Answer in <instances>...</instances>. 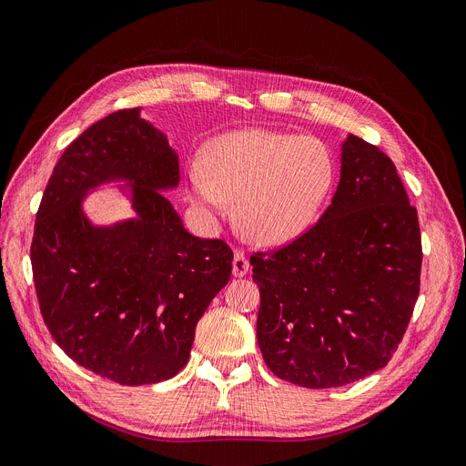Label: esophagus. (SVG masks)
I'll use <instances>...</instances> for the list:
<instances>
[{"label": "esophagus", "instance_id": "obj_1", "mask_svg": "<svg viewBox=\"0 0 466 466\" xmlns=\"http://www.w3.org/2000/svg\"><path fill=\"white\" fill-rule=\"evenodd\" d=\"M248 270H249V262L246 258V253L236 249L234 251V260H232V274L236 278H244L248 274Z\"/></svg>", "mask_w": 466, "mask_h": 466}]
</instances>
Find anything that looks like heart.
Masks as SVG:
<instances>
[{
  "label": "heart",
  "instance_id": "obj_1",
  "mask_svg": "<svg viewBox=\"0 0 466 466\" xmlns=\"http://www.w3.org/2000/svg\"><path fill=\"white\" fill-rule=\"evenodd\" d=\"M335 178L333 157L314 138L236 131L215 138L188 169L196 204L220 213L236 201L241 236L258 246L299 238L318 215Z\"/></svg>",
  "mask_w": 466,
  "mask_h": 466
}]
</instances>
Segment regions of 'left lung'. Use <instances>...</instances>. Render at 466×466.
<instances>
[{
    "label": "left lung",
    "mask_w": 466,
    "mask_h": 466,
    "mask_svg": "<svg viewBox=\"0 0 466 466\" xmlns=\"http://www.w3.org/2000/svg\"><path fill=\"white\" fill-rule=\"evenodd\" d=\"M417 209L392 159L349 135L340 180L316 225L253 253L257 340L270 371L307 389L350 384L384 368L420 286Z\"/></svg>",
    "instance_id": "obj_1"
}]
</instances>
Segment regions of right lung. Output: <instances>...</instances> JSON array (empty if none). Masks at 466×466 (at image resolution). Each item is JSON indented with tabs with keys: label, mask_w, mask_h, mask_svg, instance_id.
<instances>
[{
	"label": "right lung",
	"mask_w": 466,
	"mask_h": 466,
	"mask_svg": "<svg viewBox=\"0 0 466 466\" xmlns=\"http://www.w3.org/2000/svg\"><path fill=\"white\" fill-rule=\"evenodd\" d=\"M126 179L135 219L96 228L83 199ZM178 185L167 137L117 110L79 135L56 161L30 248L35 295L56 345L79 366L127 387L187 366L199 318L232 274L222 239L192 236L161 194Z\"/></svg>",
	"instance_id": "obj_1"
}]
</instances>
